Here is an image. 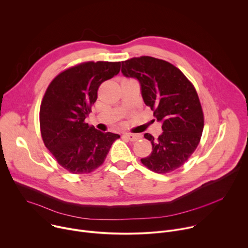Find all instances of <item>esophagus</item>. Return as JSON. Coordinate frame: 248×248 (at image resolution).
I'll return each instance as SVG.
<instances>
[{
    "label": "esophagus",
    "mask_w": 248,
    "mask_h": 248,
    "mask_svg": "<svg viewBox=\"0 0 248 248\" xmlns=\"http://www.w3.org/2000/svg\"><path fill=\"white\" fill-rule=\"evenodd\" d=\"M124 137L126 139H128L129 141H136L138 139H140V135L139 134H133V133H125L124 134Z\"/></svg>",
    "instance_id": "obj_1"
}]
</instances>
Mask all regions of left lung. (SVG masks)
Listing matches in <instances>:
<instances>
[{
	"label": "left lung",
	"mask_w": 248,
	"mask_h": 248,
	"mask_svg": "<svg viewBox=\"0 0 248 248\" xmlns=\"http://www.w3.org/2000/svg\"><path fill=\"white\" fill-rule=\"evenodd\" d=\"M122 73L139 81L144 103L162 122L163 133L158 138L144 134L152 152L141 163L157 173L181 168L198 146L204 127L195 87L178 67L149 56L122 62Z\"/></svg>",
	"instance_id": "obj_1"
}]
</instances>
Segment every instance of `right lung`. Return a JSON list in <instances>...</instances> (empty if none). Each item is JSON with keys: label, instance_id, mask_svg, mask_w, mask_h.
<instances>
[{"label": "right lung", "instance_id": "add662e5", "mask_svg": "<svg viewBox=\"0 0 248 248\" xmlns=\"http://www.w3.org/2000/svg\"><path fill=\"white\" fill-rule=\"evenodd\" d=\"M121 62H85L59 74L40 106L43 142L57 162L72 173H89L107 157L119 134L85 123L99 86L120 73Z\"/></svg>", "mask_w": 248, "mask_h": 248}]
</instances>
